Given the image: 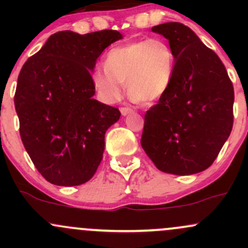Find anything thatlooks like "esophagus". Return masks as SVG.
Segmentation results:
<instances>
[{
    "label": "esophagus",
    "instance_id": "1",
    "mask_svg": "<svg viewBox=\"0 0 248 248\" xmlns=\"http://www.w3.org/2000/svg\"><path fill=\"white\" fill-rule=\"evenodd\" d=\"M120 110H121L122 115H128V114H130V113H133V109H130V108H128V107H122Z\"/></svg>",
    "mask_w": 248,
    "mask_h": 248
}]
</instances>
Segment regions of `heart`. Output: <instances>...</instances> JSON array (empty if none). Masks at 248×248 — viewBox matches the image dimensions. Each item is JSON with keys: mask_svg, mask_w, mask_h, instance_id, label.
<instances>
[{"mask_svg": "<svg viewBox=\"0 0 248 248\" xmlns=\"http://www.w3.org/2000/svg\"><path fill=\"white\" fill-rule=\"evenodd\" d=\"M175 67L171 45L162 38H147L113 47L105 59V67L92 72V81L105 104L120 99L124 81L134 100L152 102L168 92Z\"/></svg>", "mask_w": 248, "mask_h": 248, "instance_id": "1", "label": "heart"}]
</instances>
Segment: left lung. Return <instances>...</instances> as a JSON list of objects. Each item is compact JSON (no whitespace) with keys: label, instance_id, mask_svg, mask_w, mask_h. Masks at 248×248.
Returning <instances> with one entry per match:
<instances>
[{"label":"left lung","instance_id":"left-lung-1","mask_svg":"<svg viewBox=\"0 0 248 248\" xmlns=\"http://www.w3.org/2000/svg\"><path fill=\"white\" fill-rule=\"evenodd\" d=\"M169 41L176 67L171 86L144 114L141 146L161 171L186 176L213 163L233 126L234 91L219 57L186 25L152 28Z\"/></svg>","mask_w":248,"mask_h":248}]
</instances>
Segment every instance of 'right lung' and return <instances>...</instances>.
Returning <instances> with one entry per match:
<instances>
[{
	"label": "right lung",
	"instance_id": "right-lung-1",
	"mask_svg": "<svg viewBox=\"0 0 248 248\" xmlns=\"http://www.w3.org/2000/svg\"><path fill=\"white\" fill-rule=\"evenodd\" d=\"M121 38L115 30L59 31L19 72L14 101L22 142L37 170L55 186L86 183L100 164L105 134L121 113L93 99L91 71L102 51Z\"/></svg>",
	"mask_w": 248,
	"mask_h": 248
}]
</instances>
